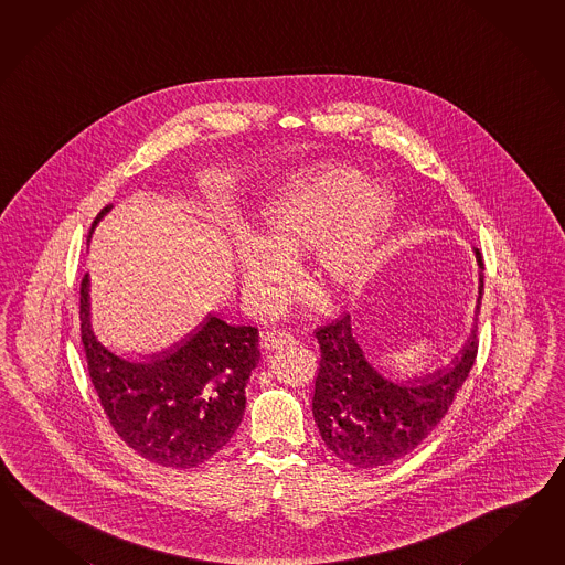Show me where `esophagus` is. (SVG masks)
I'll return each mask as SVG.
<instances>
[{
    "label": "esophagus",
    "mask_w": 565,
    "mask_h": 565,
    "mask_svg": "<svg viewBox=\"0 0 565 565\" xmlns=\"http://www.w3.org/2000/svg\"><path fill=\"white\" fill-rule=\"evenodd\" d=\"M296 339L288 334V332H279V330H271V332H265L264 337H262V347H264V351H276V349H281V347H288V344H294Z\"/></svg>",
    "instance_id": "34e87169"
}]
</instances>
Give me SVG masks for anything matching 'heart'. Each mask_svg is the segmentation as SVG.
I'll return each instance as SVG.
<instances>
[{
  "label": "heart",
  "mask_w": 565,
  "mask_h": 565,
  "mask_svg": "<svg viewBox=\"0 0 565 565\" xmlns=\"http://www.w3.org/2000/svg\"><path fill=\"white\" fill-rule=\"evenodd\" d=\"M391 196L352 168H328L267 206L255 241L241 243L238 274L252 306L271 310L294 286L291 262L313 252V286L339 300L363 281L387 225Z\"/></svg>",
  "instance_id": "1"
}]
</instances>
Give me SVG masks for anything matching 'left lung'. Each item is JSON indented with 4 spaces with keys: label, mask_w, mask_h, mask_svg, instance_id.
Returning <instances> with one entry per match:
<instances>
[{
    "label": "left lung",
    "mask_w": 565,
    "mask_h": 565,
    "mask_svg": "<svg viewBox=\"0 0 565 565\" xmlns=\"http://www.w3.org/2000/svg\"><path fill=\"white\" fill-rule=\"evenodd\" d=\"M478 267L484 269L478 249ZM484 276L480 274L478 306ZM477 306V310H478ZM320 369L312 414L328 450L347 465L376 468L415 450L448 414L478 351L477 327L454 363L417 381H391L369 363L352 337L351 316L316 330Z\"/></svg>",
    "instance_id": "obj_1"
}]
</instances>
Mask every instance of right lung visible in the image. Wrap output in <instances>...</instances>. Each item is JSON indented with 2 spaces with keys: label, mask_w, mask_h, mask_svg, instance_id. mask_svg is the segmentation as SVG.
Wrapping results in <instances>:
<instances>
[{
  "label": "right lung",
  "mask_w": 565,
  "mask_h": 565,
  "mask_svg": "<svg viewBox=\"0 0 565 565\" xmlns=\"http://www.w3.org/2000/svg\"><path fill=\"white\" fill-rule=\"evenodd\" d=\"M111 209L105 206L93 226ZM81 339L109 424L151 465L194 468L237 431L245 387L259 363L257 328L231 327L209 313L174 349L150 361H129L109 351L90 328L87 274L81 281Z\"/></svg>",
  "instance_id": "obj_1"
}]
</instances>
